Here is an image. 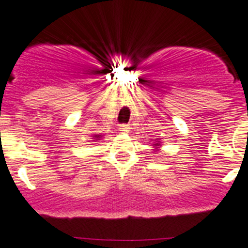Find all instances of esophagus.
I'll list each match as a JSON object with an SVG mask.
<instances>
[{"label":"esophagus","mask_w":248,"mask_h":248,"mask_svg":"<svg viewBox=\"0 0 248 248\" xmlns=\"http://www.w3.org/2000/svg\"><path fill=\"white\" fill-rule=\"evenodd\" d=\"M119 130H120L121 134H127L130 130V127L128 124H120L119 126Z\"/></svg>","instance_id":"1"}]
</instances>
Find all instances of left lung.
Instances as JSON below:
<instances>
[{"instance_id": "1", "label": "left lung", "mask_w": 248, "mask_h": 248, "mask_svg": "<svg viewBox=\"0 0 248 248\" xmlns=\"http://www.w3.org/2000/svg\"><path fill=\"white\" fill-rule=\"evenodd\" d=\"M154 140V142L152 143V146H153V148H154V152H158V150H161V149H158V148L161 147V141H158L157 139H153Z\"/></svg>"}]
</instances>
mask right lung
<instances>
[{
  "label": "right lung",
  "instance_id": "1",
  "mask_svg": "<svg viewBox=\"0 0 248 248\" xmlns=\"http://www.w3.org/2000/svg\"><path fill=\"white\" fill-rule=\"evenodd\" d=\"M92 139H93V142H98V141H100L101 139H102V135H99V134H93L92 135Z\"/></svg>",
  "mask_w": 248,
  "mask_h": 248
}]
</instances>
